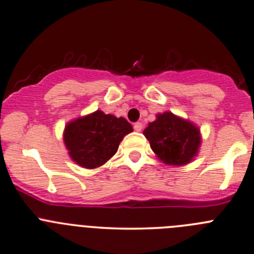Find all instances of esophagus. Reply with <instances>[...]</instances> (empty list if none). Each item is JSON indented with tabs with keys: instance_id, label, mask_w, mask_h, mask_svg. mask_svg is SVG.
<instances>
[{
	"instance_id": "esophagus-1",
	"label": "esophagus",
	"mask_w": 254,
	"mask_h": 254,
	"mask_svg": "<svg viewBox=\"0 0 254 254\" xmlns=\"http://www.w3.org/2000/svg\"><path fill=\"white\" fill-rule=\"evenodd\" d=\"M134 130H137V132H140L141 129H143V124L141 122H135L134 124Z\"/></svg>"
}]
</instances>
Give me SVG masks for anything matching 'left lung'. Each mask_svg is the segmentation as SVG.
I'll use <instances>...</instances> for the list:
<instances>
[{
	"label": "left lung",
	"mask_w": 254,
	"mask_h": 254,
	"mask_svg": "<svg viewBox=\"0 0 254 254\" xmlns=\"http://www.w3.org/2000/svg\"><path fill=\"white\" fill-rule=\"evenodd\" d=\"M152 151L167 165H187L197 154L200 130L172 113L160 114L144 129Z\"/></svg>",
	"instance_id": "obj_1"
}]
</instances>
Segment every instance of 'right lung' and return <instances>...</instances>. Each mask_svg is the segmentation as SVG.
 <instances>
[{
  "label": "right lung",
  "instance_id": "1",
  "mask_svg": "<svg viewBox=\"0 0 254 254\" xmlns=\"http://www.w3.org/2000/svg\"><path fill=\"white\" fill-rule=\"evenodd\" d=\"M133 127L124 117L97 110L65 127L64 143L71 159L84 168H95L116 154L122 138Z\"/></svg>",
  "mask_w": 254,
  "mask_h": 254
}]
</instances>
